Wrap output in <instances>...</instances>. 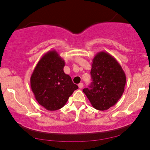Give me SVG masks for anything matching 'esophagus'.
Here are the masks:
<instances>
[{"label":"esophagus","instance_id":"esophagus-1","mask_svg":"<svg viewBox=\"0 0 150 150\" xmlns=\"http://www.w3.org/2000/svg\"><path fill=\"white\" fill-rule=\"evenodd\" d=\"M83 86H84V85H83V83H81L79 84V87L80 88V89H82V88L83 87Z\"/></svg>","mask_w":150,"mask_h":150}]
</instances>
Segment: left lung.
I'll use <instances>...</instances> for the list:
<instances>
[{
	"label": "left lung",
	"mask_w": 150,
	"mask_h": 150,
	"mask_svg": "<svg viewBox=\"0 0 150 150\" xmlns=\"http://www.w3.org/2000/svg\"><path fill=\"white\" fill-rule=\"evenodd\" d=\"M91 84L83 91L96 109L106 110L114 106L124 91L126 77L112 55L100 52L92 60Z\"/></svg>",
	"instance_id": "obj_1"
}]
</instances>
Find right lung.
<instances>
[{
    "label": "right lung",
    "mask_w": 150,
    "mask_h": 150,
    "mask_svg": "<svg viewBox=\"0 0 150 150\" xmlns=\"http://www.w3.org/2000/svg\"><path fill=\"white\" fill-rule=\"evenodd\" d=\"M65 61L56 50L47 52L30 76V87L39 104L48 110L60 109L79 87L63 71Z\"/></svg>",
    "instance_id": "right-lung-1"
}]
</instances>
